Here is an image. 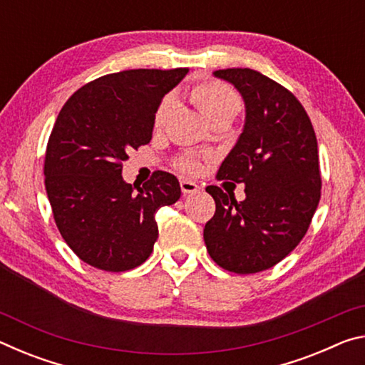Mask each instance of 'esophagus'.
<instances>
[{
	"mask_svg": "<svg viewBox=\"0 0 365 365\" xmlns=\"http://www.w3.org/2000/svg\"><path fill=\"white\" fill-rule=\"evenodd\" d=\"M180 188L183 195H193L201 190L200 185L193 180H187V178H185V180H180Z\"/></svg>",
	"mask_w": 365,
	"mask_h": 365,
	"instance_id": "obj_1",
	"label": "esophagus"
}]
</instances>
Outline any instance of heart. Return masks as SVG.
<instances>
[{
  "instance_id": "1",
  "label": "heart",
  "mask_w": 365,
  "mask_h": 365,
  "mask_svg": "<svg viewBox=\"0 0 365 365\" xmlns=\"http://www.w3.org/2000/svg\"><path fill=\"white\" fill-rule=\"evenodd\" d=\"M191 101L196 104V108L201 110L202 115H205L209 122L220 115L235 117L240 108H242V101H240L238 95L235 93L230 86L220 82L197 83L195 88L191 90ZM170 104V98H165V100L159 104L156 114H154V125H164L165 120H168ZM178 168L183 172L193 174V172L200 169V160L196 158L187 156L178 163Z\"/></svg>"
}]
</instances>
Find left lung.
Listing matches in <instances>:
<instances>
[{
  "instance_id": "8db88e82",
  "label": "left lung",
  "mask_w": 365,
  "mask_h": 365,
  "mask_svg": "<svg viewBox=\"0 0 365 365\" xmlns=\"http://www.w3.org/2000/svg\"><path fill=\"white\" fill-rule=\"evenodd\" d=\"M245 103V125L219 169L243 183V201L207 187L215 214L205 227L209 256L235 274H256L285 259L304 237L320 200L317 140L301 103L252 69H220Z\"/></svg>"
}]
</instances>
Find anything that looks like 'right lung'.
<instances>
[{
  "instance_id": "add662e5",
  "label": "right lung",
  "mask_w": 365,
  "mask_h": 365,
  "mask_svg": "<svg viewBox=\"0 0 365 365\" xmlns=\"http://www.w3.org/2000/svg\"><path fill=\"white\" fill-rule=\"evenodd\" d=\"M188 69H132L77 90L61 109L48 141L45 187L54 220L83 262L108 272L143 264L158 240V209L180 197L169 172L143 187L125 183L127 151L150 143L154 114Z\"/></svg>"
}]
</instances>
